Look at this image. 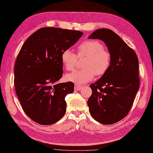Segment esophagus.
<instances>
[{
	"instance_id": "esophagus-1",
	"label": "esophagus",
	"mask_w": 153,
	"mask_h": 153,
	"mask_svg": "<svg viewBox=\"0 0 153 153\" xmlns=\"http://www.w3.org/2000/svg\"><path fill=\"white\" fill-rule=\"evenodd\" d=\"M74 88H75L76 91H79V90H81L82 88V86L76 83L75 87H74Z\"/></svg>"
}]
</instances>
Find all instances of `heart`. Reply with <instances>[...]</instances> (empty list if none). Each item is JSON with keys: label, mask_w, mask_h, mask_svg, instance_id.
<instances>
[{"label": "heart", "mask_w": 153, "mask_h": 153, "mask_svg": "<svg viewBox=\"0 0 153 153\" xmlns=\"http://www.w3.org/2000/svg\"><path fill=\"white\" fill-rule=\"evenodd\" d=\"M77 57H86L83 66L85 68L66 75L65 79L79 84L91 81L95 75L101 76L109 69L111 65L112 56L105 48L102 42L97 40L85 41L77 47ZM77 57L72 50L66 49L61 54V60L64 68L68 71L75 69Z\"/></svg>", "instance_id": "obj_1"}]
</instances>
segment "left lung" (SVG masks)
I'll use <instances>...</instances> for the list:
<instances>
[{"instance_id":"1","label":"left lung","mask_w":153,"mask_h":153,"mask_svg":"<svg viewBox=\"0 0 153 153\" xmlns=\"http://www.w3.org/2000/svg\"><path fill=\"white\" fill-rule=\"evenodd\" d=\"M90 39H99L107 45L112 56L108 71L90 87L89 112L95 120L111 125L126 116L134 103L140 87L138 59L130 48L113 31L96 30Z\"/></svg>"}]
</instances>
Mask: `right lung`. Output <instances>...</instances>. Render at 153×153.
Listing matches in <instances>:
<instances>
[{
  "instance_id": "right-lung-1",
  "label": "right lung",
  "mask_w": 153,
  "mask_h": 153,
  "mask_svg": "<svg viewBox=\"0 0 153 153\" xmlns=\"http://www.w3.org/2000/svg\"><path fill=\"white\" fill-rule=\"evenodd\" d=\"M83 34L45 27L27 39L19 51L14 69L15 89L23 111L35 122L52 125L65 115V98L74 92V84L56 83L63 73L61 54Z\"/></svg>"
}]
</instances>
